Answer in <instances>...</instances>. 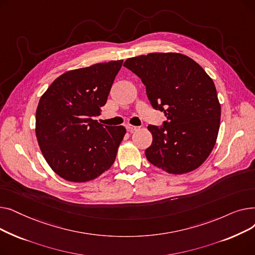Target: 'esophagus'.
I'll return each mask as SVG.
<instances>
[{"label":"esophagus","instance_id":"esophagus-1","mask_svg":"<svg viewBox=\"0 0 255 255\" xmlns=\"http://www.w3.org/2000/svg\"><path fill=\"white\" fill-rule=\"evenodd\" d=\"M126 129L130 132H133V131H137L140 129V127H137V126H133V125H127L126 126Z\"/></svg>","mask_w":255,"mask_h":255}]
</instances>
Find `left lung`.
<instances>
[{"mask_svg": "<svg viewBox=\"0 0 255 255\" xmlns=\"http://www.w3.org/2000/svg\"><path fill=\"white\" fill-rule=\"evenodd\" d=\"M124 66L141 79L152 106L166 117L163 126H148L153 141L144 152L146 159L173 175L199 167L215 145L220 126L213 79L195 61L177 52L129 58Z\"/></svg>", "mask_w": 255, "mask_h": 255, "instance_id": "8db88e82", "label": "left lung"}]
</instances>
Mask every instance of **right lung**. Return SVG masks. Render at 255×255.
<instances>
[{
    "instance_id": "add662e5",
    "label": "right lung",
    "mask_w": 255,
    "mask_h": 255,
    "mask_svg": "<svg viewBox=\"0 0 255 255\" xmlns=\"http://www.w3.org/2000/svg\"><path fill=\"white\" fill-rule=\"evenodd\" d=\"M123 60L67 71L39 100L36 137L46 162L74 183L96 179L114 164L126 129L92 118L106 103Z\"/></svg>"
}]
</instances>
